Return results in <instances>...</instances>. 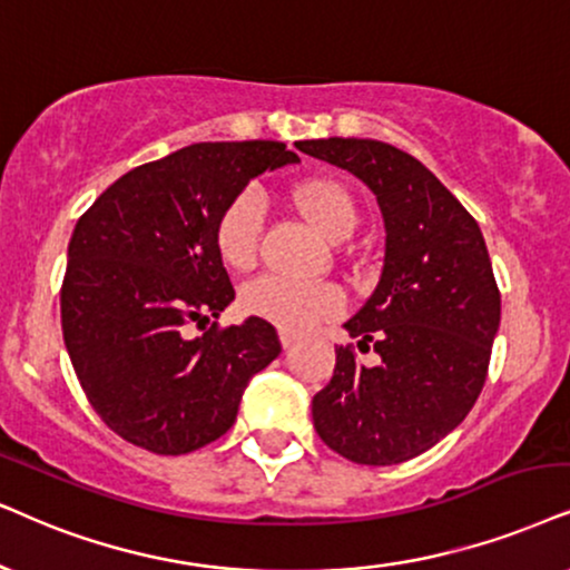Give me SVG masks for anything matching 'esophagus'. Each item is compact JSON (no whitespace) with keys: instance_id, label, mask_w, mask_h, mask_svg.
Segmentation results:
<instances>
[{"instance_id":"1","label":"esophagus","mask_w":570,"mask_h":570,"mask_svg":"<svg viewBox=\"0 0 570 570\" xmlns=\"http://www.w3.org/2000/svg\"><path fill=\"white\" fill-rule=\"evenodd\" d=\"M294 342H297V336L289 334V331H281V347L289 350V347H294Z\"/></svg>"}]
</instances>
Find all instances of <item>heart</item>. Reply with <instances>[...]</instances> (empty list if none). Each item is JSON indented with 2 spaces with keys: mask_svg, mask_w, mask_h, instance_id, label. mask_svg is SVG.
I'll list each match as a JSON object with an SVG mask.
<instances>
[{
  "mask_svg": "<svg viewBox=\"0 0 570 570\" xmlns=\"http://www.w3.org/2000/svg\"><path fill=\"white\" fill-rule=\"evenodd\" d=\"M289 202L302 218L326 239H347L357 226L352 191L334 176H305L289 186ZM263 205L252 191L236 194L223 205L213 226V244L220 263L234 273H247L257 263ZM239 305L252 318L289 334H302L331 318L342 307V294L331 284H302L278 276H263L244 286Z\"/></svg>",
  "mask_w": 570,
  "mask_h": 570,
  "instance_id": "obj_1",
  "label": "heart"
}]
</instances>
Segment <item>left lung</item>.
<instances>
[{
  "mask_svg": "<svg viewBox=\"0 0 570 570\" xmlns=\"http://www.w3.org/2000/svg\"><path fill=\"white\" fill-rule=\"evenodd\" d=\"M376 194L386 226L376 289L344 323L355 347L336 350L334 376L313 397V423L331 450L360 465H397L444 439L476 405L500 328V289L479 223L446 186L392 144L297 141Z\"/></svg>",
  "mask_w": 570,
  "mask_h": 570,
  "instance_id": "8db88e82",
  "label": "left lung"
}]
</instances>
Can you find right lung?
<instances>
[{
	"instance_id": "1",
	"label": "right lung",
	"mask_w": 570,
	"mask_h": 570,
	"mask_svg": "<svg viewBox=\"0 0 570 570\" xmlns=\"http://www.w3.org/2000/svg\"><path fill=\"white\" fill-rule=\"evenodd\" d=\"M286 163L299 157L281 141L191 144L128 170L78 218L60 289L65 347L86 400L126 442L155 455L215 442L249 379L278 357L271 323L209 322L234 299L213 226L249 178Z\"/></svg>"
}]
</instances>
